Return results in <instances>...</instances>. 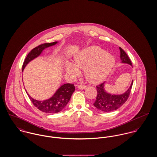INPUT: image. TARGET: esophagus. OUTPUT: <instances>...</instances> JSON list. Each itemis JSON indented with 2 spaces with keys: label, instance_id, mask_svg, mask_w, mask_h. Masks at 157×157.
Returning a JSON list of instances; mask_svg holds the SVG:
<instances>
[{
  "label": "esophagus",
  "instance_id": "obj_1",
  "mask_svg": "<svg viewBox=\"0 0 157 157\" xmlns=\"http://www.w3.org/2000/svg\"><path fill=\"white\" fill-rule=\"evenodd\" d=\"M78 88L81 90H84L85 88H86V86H85L84 85H78Z\"/></svg>",
  "mask_w": 157,
  "mask_h": 157
}]
</instances>
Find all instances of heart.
Wrapping results in <instances>:
<instances>
[{
    "label": "heart",
    "mask_w": 157,
    "mask_h": 157,
    "mask_svg": "<svg viewBox=\"0 0 157 157\" xmlns=\"http://www.w3.org/2000/svg\"><path fill=\"white\" fill-rule=\"evenodd\" d=\"M115 60L106 51L97 46L84 49L76 54L73 64L67 62L65 70L73 77L79 75V69L85 70L86 79L91 84H98L103 81L115 66Z\"/></svg>",
    "instance_id": "b5f03b06"
}]
</instances>
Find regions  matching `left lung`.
Returning <instances> with one entry per match:
<instances>
[{"label":"left lung","mask_w":157,"mask_h":157,"mask_svg":"<svg viewBox=\"0 0 157 157\" xmlns=\"http://www.w3.org/2000/svg\"><path fill=\"white\" fill-rule=\"evenodd\" d=\"M120 50L121 63L128 64L132 66L131 60L125 52L121 47H120ZM133 83V80L128 89L123 94L118 95L112 94L108 93L105 88V82L99 85L98 86H97V95L96 101L93 104L94 106L98 110L104 112H112L120 108L127 100L131 92Z\"/></svg>","instance_id":"8db88e82"}]
</instances>
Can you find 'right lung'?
<instances>
[{
  "instance_id": "right-lung-1",
  "label": "right lung",
  "mask_w": 157,
  "mask_h": 157,
  "mask_svg": "<svg viewBox=\"0 0 157 157\" xmlns=\"http://www.w3.org/2000/svg\"><path fill=\"white\" fill-rule=\"evenodd\" d=\"M58 42L47 43L40 45L33 49L27 56L24 61L22 71L23 72L25 67L28 63L39 56L42 51L47 48L56 45ZM75 88L73 84H65L62 85L57 90L56 93L51 97L45 100H37L30 96L25 90L28 96L33 104L39 110L47 113H55L61 111L69 101Z\"/></svg>"
}]
</instances>
